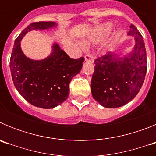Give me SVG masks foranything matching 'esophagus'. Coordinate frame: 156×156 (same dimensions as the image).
<instances>
[{"instance_id": "esophagus-1", "label": "esophagus", "mask_w": 156, "mask_h": 156, "mask_svg": "<svg viewBox=\"0 0 156 156\" xmlns=\"http://www.w3.org/2000/svg\"><path fill=\"white\" fill-rule=\"evenodd\" d=\"M84 58H85V61L88 62H94V57L92 55L90 54H87L86 55L84 56Z\"/></svg>"}]
</instances>
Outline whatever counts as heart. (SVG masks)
<instances>
[{"label":"heart","mask_w":156,"mask_h":156,"mask_svg":"<svg viewBox=\"0 0 156 156\" xmlns=\"http://www.w3.org/2000/svg\"><path fill=\"white\" fill-rule=\"evenodd\" d=\"M111 27H112L111 25H107V26H106V27H105L103 29L98 30V31L96 33V34H95V37H96V38H99L101 36H102L103 34H105L106 32H108V30L111 29Z\"/></svg>","instance_id":"b5f03b06"}]
</instances>
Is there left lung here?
<instances>
[{
  "label": "left lung",
  "mask_w": 156,
  "mask_h": 156,
  "mask_svg": "<svg viewBox=\"0 0 156 156\" xmlns=\"http://www.w3.org/2000/svg\"><path fill=\"white\" fill-rule=\"evenodd\" d=\"M128 34L135 39L132 53L122 58L107 52L94 60L91 93L105 108L124 105L137 94L147 72V55L142 35L133 24Z\"/></svg>",
  "instance_id": "left-lung-1"
}]
</instances>
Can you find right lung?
<instances>
[{"label":"right lung","mask_w":156,"mask_h":156,"mask_svg":"<svg viewBox=\"0 0 156 156\" xmlns=\"http://www.w3.org/2000/svg\"><path fill=\"white\" fill-rule=\"evenodd\" d=\"M53 22H35L23 30L16 38L10 58L14 85L19 94L31 105L52 108L61 105L69 94V83L82 69L84 58H71L57 44L47 58L34 61L25 56L20 41L32 30H45L55 26Z\"/></svg>","instance_id":"1"}]
</instances>
